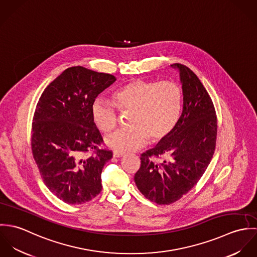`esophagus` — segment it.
I'll list each match as a JSON object with an SVG mask.
<instances>
[{
    "instance_id": "obj_1",
    "label": "esophagus",
    "mask_w": 257,
    "mask_h": 257,
    "mask_svg": "<svg viewBox=\"0 0 257 257\" xmlns=\"http://www.w3.org/2000/svg\"><path fill=\"white\" fill-rule=\"evenodd\" d=\"M124 154L123 153H121V152H118V151H114L113 153H112V156L113 157H116V158H119V157H122Z\"/></svg>"
}]
</instances>
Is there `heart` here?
I'll return each mask as SVG.
<instances>
[{"mask_svg":"<svg viewBox=\"0 0 257 257\" xmlns=\"http://www.w3.org/2000/svg\"><path fill=\"white\" fill-rule=\"evenodd\" d=\"M112 101L121 112H131V127L108 136L105 144L116 151L125 152L140 149L148 140L158 143L172 133L181 114L183 92L173 81L136 79L115 90ZM91 113L94 123L103 133H110L117 124L115 107L106 99H96Z\"/></svg>","mask_w":257,"mask_h":257,"instance_id":"1","label":"heart"}]
</instances>
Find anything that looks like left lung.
Listing matches in <instances>:
<instances>
[{
	"mask_svg": "<svg viewBox=\"0 0 257 257\" xmlns=\"http://www.w3.org/2000/svg\"><path fill=\"white\" fill-rule=\"evenodd\" d=\"M171 67L178 70L182 85L181 115L166 139L142 154L135 175L141 193L158 205L176 202L197 184L212 160L217 140L216 111L207 90L185 65Z\"/></svg>",
	"mask_w": 257,
	"mask_h": 257,
	"instance_id": "obj_1",
	"label": "left lung"
}]
</instances>
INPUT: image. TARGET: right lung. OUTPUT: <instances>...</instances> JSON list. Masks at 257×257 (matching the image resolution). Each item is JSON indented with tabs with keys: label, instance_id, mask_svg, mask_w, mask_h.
Returning <instances> with one entry per match:
<instances>
[{
	"label": "right lung",
	"instance_id": "add662e5",
	"mask_svg": "<svg viewBox=\"0 0 257 257\" xmlns=\"http://www.w3.org/2000/svg\"><path fill=\"white\" fill-rule=\"evenodd\" d=\"M115 80L110 74L70 67L45 88L37 103L33 155L44 184L67 204L89 202L102 190V170L112 153L98 148L103 139L91 108ZM90 151L94 153L87 156Z\"/></svg>",
	"mask_w": 257,
	"mask_h": 257
}]
</instances>
